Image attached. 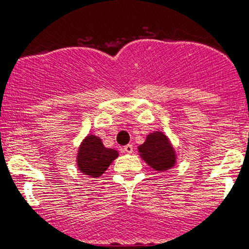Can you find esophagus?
I'll return each mask as SVG.
<instances>
[{
  "label": "esophagus",
  "mask_w": 249,
  "mask_h": 249,
  "mask_svg": "<svg viewBox=\"0 0 249 249\" xmlns=\"http://www.w3.org/2000/svg\"><path fill=\"white\" fill-rule=\"evenodd\" d=\"M124 151L126 153H132L133 152V146L131 144H127L126 146H124Z\"/></svg>",
  "instance_id": "obj_1"
}]
</instances>
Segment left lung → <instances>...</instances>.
<instances>
[{
  "label": "left lung",
  "instance_id": "1",
  "mask_svg": "<svg viewBox=\"0 0 249 249\" xmlns=\"http://www.w3.org/2000/svg\"><path fill=\"white\" fill-rule=\"evenodd\" d=\"M138 150L146 164L156 171H166L176 164V153L172 145L162 132L148 134Z\"/></svg>",
  "mask_w": 249,
  "mask_h": 249
}]
</instances>
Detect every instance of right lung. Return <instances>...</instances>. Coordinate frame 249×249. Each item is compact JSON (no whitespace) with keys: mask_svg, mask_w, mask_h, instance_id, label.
Returning a JSON list of instances; mask_svg holds the SVG:
<instances>
[{"mask_svg":"<svg viewBox=\"0 0 249 249\" xmlns=\"http://www.w3.org/2000/svg\"><path fill=\"white\" fill-rule=\"evenodd\" d=\"M118 157L113 148H107L101 138L88 136L82 142L77 156V165L82 173L97 178L107 171L110 164Z\"/></svg>","mask_w":249,"mask_h":249,"instance_id":"add662e5","label":"right lung"}]
</instances>
